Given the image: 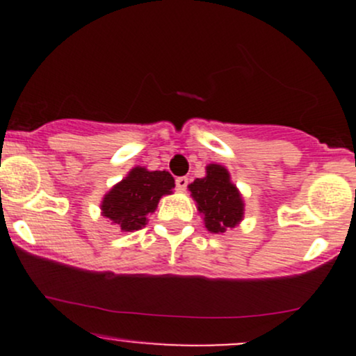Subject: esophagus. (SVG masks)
Returning <instances> with one entry per match:
<instances>
[{"label":"esophagus","instance_id":"1","mask_svg":"<svg viewBox=\"0 0 356 356\" xmlns=\"http://www.w3.org/2000/svg\"><path fill=\"white\" fill-rule=\"evenodd\" d=\"M187 184H189V179H187V177H177V179H175V187H177V191H186Z\"/></svg>","mask_w":356,"mask_h":356}]
</instances>
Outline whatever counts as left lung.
<instances>
[{"label": "left lung", "mask_w": 356, "mask_h": 356, "mask_svg": "<svg viewBox=\"0 0 356 356\" xmlns=\"http://www.w3.org/2000/svg\"><path fill=\"white\" fill-rule=\"evenodd\" d=\"M207 175L195 179L189 191L197 202V209L204 216L207 231L224 232L243 219L244 204L236 186L229 181V172L222 165L206 167Z\"/></svg>", "instance_id": "left-lung-1"}]
</instances>
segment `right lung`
<instances>
[{
    "label": "right lung",
    "mask_w": 356,
    "mask_h": 356,
    "mask_svg": "<svg viewBox=\"0 0 356 356\" xmlns=\"http://www.w3.org/2000/svg\"><path fill=\"white\" fill-rule=\"evenodd\" d=\"M174 177L165 170L136 167L122 182L113 186L102 202V214L118 224L122 231H137L147 224L162 195L174 189Z\"/></svg>",
    "instance_id": "1"
}]
</instances>
